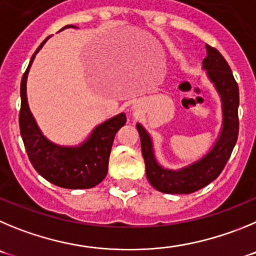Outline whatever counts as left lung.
<instances>
[{
	"mask_svg": "<svg viewBox=\"0 0 256 256\" xmlns=\"http://www.w3.org/2000/svg\"><path fill=\"white\" fill-rule=\"evenodd\" d=\"M202 70L220 96L222 125L212 148L199 160L181 168H167L156 160L153 139L142 124H136L142 142L146 178L156 190L166 194H190L217 178L228 160L238 136V86L224 57L206 44Z\"/></svg>",
	"mask_w": 256,
	"mask_h": 256,
	"instance_id": "1",
	"label": "left lung"
}]
</instances>
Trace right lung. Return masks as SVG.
I'll use <instances>...</instances> for the list:
<instances>
[{
	"label": "right lung",
	"mask_w": 256,
	"mask_h": 256,
	"mask_svg": "<svg viewBox=\"0 0 256 256\" xmlns=\"http://www.w3.org/2000/svg\"><path fill=\"white\" fill-rule=\"evenodd\" d=\"M78 28L66 25L61 29ZM60 30V32H61ZM46 38L32 56L20 85L22 108L19 125L28 156L36 172L54 185L65 188H90L102 182L108 172V160L117 131L126 124L124 112L96 125L89 135L76 145H61L50 142L39 128L32 114L26 96V82L36 54L42 50Z\"/></svg>",
	"instance_id": "obj_1"
}]
</instances>
